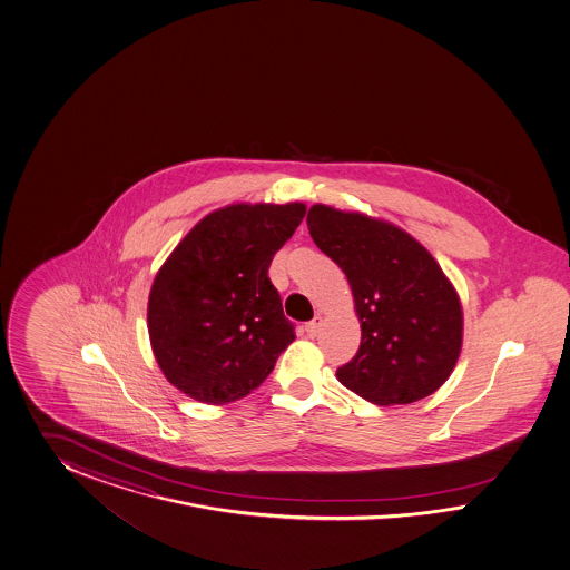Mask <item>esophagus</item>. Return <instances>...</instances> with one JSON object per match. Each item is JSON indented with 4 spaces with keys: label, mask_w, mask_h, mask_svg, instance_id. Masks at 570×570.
<instances>
[{
    "label": "esophagus",
    "mask_w": 570,
    "mask_h": 570,
    "mask_svg": "<svg viewBox=\"0 0 570 570\" xmlns=\"http://www.w3.org/2000/svg\"><path fill=\"white\" fill-rule=\"evenodd\" d=\"M320 328H322V317H320V315H317V317H313L311 322L305 324V332H307V336H315V334L320 332Z\"/></svg>",
    "instance_id": "esophagus-1"
}]
</instances>
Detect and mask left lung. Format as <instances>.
<instances>
[{
    "label": "left lung",
    "mask_w": 570,
    "mask_h": 570,
    "mask_svg": "<svg viewBox=\"0 0 570 570\" xmlns=\"http://www.w3.org/2000/svg\"><path fill=\"white\" fill-rule=\"evenodd\" d=\"M313 242L345 272L362 322V345L336 370L374 405L432 395L460 357L462 307L439 263L395 225L315 205Z\"/></svg>",
    "instance_id": "left-lung-1"
}]
</instances>
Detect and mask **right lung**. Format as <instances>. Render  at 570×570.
<instances>
[{
  "instance_id": "obj_1",
  "label": "right lung",
  "mask_w": 570,
  "mask_h": 570,
  "mask_svg": "<svg viewBox=\"0 0 570 570\" xmlns=\"http://www.w3.org/2000/svg\"><path fill=\"white\" fill-rule=\"evenodd\" d=\"M305 205H232L207 215L156 274L148 332L163 374L188 397H246L294 341L267 276Z\"/></svg>"
}]
</instances>
